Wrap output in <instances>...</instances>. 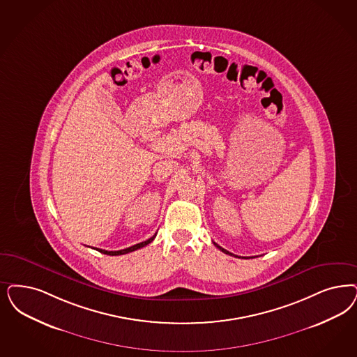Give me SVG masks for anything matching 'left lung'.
<instances>
[{
  "label": "left lung",
  "instance_id": "obj_1",
  "mask_svg": "<svg viewBox=\"0 0 357 357\" xmlns=\"http://www.w3.org/2000/svg\"><path fill=\"white\" fill-rule=\"evenodd\" d=\"M213 244H215V243H213ZM215 245L218 246V248H219V249H220L222 252H224L225 255H229V256H234V255H232V253H229L228 250H225V249H224V248H222V246H219L218 245V244H215ZM234 257H238V256H234ZM238 259H241V257H238ZM243 259H249V257H243ZM250 259H252V257H250Z\"/></svg>",
  "mask_w": 357,
  "mask_h": 357
}]
</instances>
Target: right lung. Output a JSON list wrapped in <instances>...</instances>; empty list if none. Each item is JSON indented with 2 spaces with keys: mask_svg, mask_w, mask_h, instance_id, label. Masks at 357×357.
<instances>
[{
  "mask_svg": "<svg viewBox=\"0 0 357 357\" xmlns=\"http://www.w3.org/2000/svg\"><path fill=\"white\" fill-rule=\"evenodd\" d=\"M154 237H155V234H154L153 237H150V238L146 240V241H142V243H139V244H135V245L129 246V248H126V249H121V250H104V249H98V248H96V250L101 252V253H104V255H109V256H120V255H126V253H130V252L137 250V249H139V248H144V246L148 245V244H150V243L154 240Z\"/></svg>",
  "mask_w": 357,
  "mask_h": 357,
  "instance_id": "obj_1",
  "label": "right lung"
}]
</instances>
